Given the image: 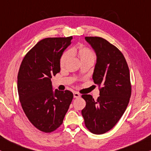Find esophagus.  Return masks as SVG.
I'll return each instance as SVG.
<instances>
[{
    "label": "esophagus",
    "mask_w": 151,
    "mask_h": 151,
    "mask_svg": "<svg viewBox=\"0 0 151 151\" xmlns=\"http://www.w3.org/2000/svg\"><path fill=\"white\" fill-rule=\"evenodd\" d=\"M73 95H74V98H79V97H80V94L79 93H78L77 92H74V93H73Z\"/></svg>",
    "instance_id": "1"
}]
</instances>
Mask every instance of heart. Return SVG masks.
Here are the masks:
<instances>
[{
	"label": "heart",
	"instance_id": "b5f03b06",
	"mask_svg": "<svg viewBox=\"0 0 151 151\" xmlns=\"http://www.w3.org/2000/svg\"><path fill=\"white\" fill-rule=\"evenodd\" d=\"M70 53L71 55H75L79 58L80 61H94V55L92 50L88 47H83V46H78L74 47L70 50L69 52H65L61 56L60 59V65L61 67H63L65 65L66 62L68 61L70 57Z\"/></svg>",
	"mask_w": 151,
	"mask_h": 151
}]
</instances>
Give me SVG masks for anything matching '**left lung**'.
I'll return each instance as SVG.
<instances>
[{
    "label": "left lung",
    "mask_w": 151,
    "mask_h": 151,
    "mask_svg": "<svg viewBox=\"0 0 151 151\" xmlns=\"http://www.w3.org/2000/svg\"><path fill=\"white\" fill-rule=\"evenodd\" d=\"M85 39L96 53L92 79L100 87V96L94 100L90 94H83L86 105L81 114L88 129L101 134L115 126L129 103V68L123 54L106 39L96 37H86Z\"/></svg>",
    "instance_id": "8db88e82"
}]
</instances>
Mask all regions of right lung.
<instances>
[{
    "mask_svg": "<svg viewBox=\"0 0 151 151\" xmlns=\"http://www.w3.org/2000/svg\"><path fill=\"white\" fill-rule=\"evenodd\" d=\"M72 37L47 38L27 52L18 74L17 89L25 114L36 128L51 132L63 123L73 94L52 88V76L61 70L60 59Z\"/></svg>",
    "mask_w": 151,
    "mask_h": 151,
    "instance_id": "1",
    "label": "right lung"
}]
</instances>
